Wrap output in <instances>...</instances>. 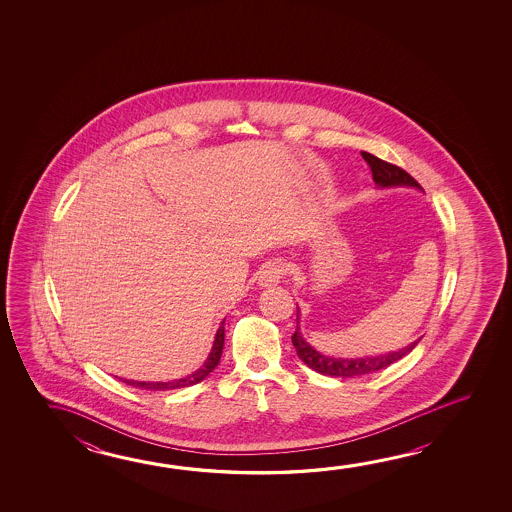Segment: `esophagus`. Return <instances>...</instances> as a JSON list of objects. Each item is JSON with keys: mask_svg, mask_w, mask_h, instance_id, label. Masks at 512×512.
Masks as SVG:
<instances>
[{"mask_svg": "<svg viewBox=\"0 0 512 512\" xmlns=\"http://www.w3.org/2000/svg\"><path fill=\"white\" fill-rule=\"evenodd\" d=\"M284 273H286V264L284 262H280V260L268 262L259 273V286H277L278 282L284 277Z\"/></svg>", "mask_w": 512, "mask_h": 512, "instance_id": "1", "label": "esophagus"}]
</instances>
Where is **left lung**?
<instances>
[{"instance_id": "8db88e82", "label": "left lung", "mask_w": 512, "mask_h": 512, "mask_svg": "<svg viewBox=\"0 0 512 512\" xmlns=\"http://www.w3.org/2000/svg\"><path fill=\"white\" fill-rule=\"evenodd\" d=\"M361 156L365 158V162L370 165L372 178L377 185V189H394V187H413V189L422 190L421 185L413 180L408 172L403 171L401 167L392 165V163L383 162L381 158H377L374 154L361 151ZM298 318H300V309L296 307V331L291 340L295 345L298 358L304 361L305 365L313 368L316 372H320L323 376L332 377H359L367 376L377 370L390 367L395 361L404 358L406 354H410L415 345L421 341H412L410 345H406L403 349L392 350L385 354H376V356H363V358H340V356H325L322 352L311 347V343L305 340L304 334L300 332L298 327Z\"/></svg>"}]
</instances>
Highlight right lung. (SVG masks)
Instances as JSON below:
<instances>
[{"mask_svg": "<svg viewBox=\"0 0 512 512\" xmlns=\"http://www.w3.org/2000/svg\"><path fill=\"white\" fill-rule=\"evenodd\" d=\"M223 345H225V320L219 325L216 332V340L212 345V350L205 359V363L192 372L189 376L180 377V379H172V381H135V379H122L127 385L135 386V388H142V390H174V388H185V386H192L203 381L208 374L219 365V359L223 354Z\"/></svg>", "mask_w": 512, "mask_h": 512, "instance_id": "right-lung-1", "label": "right lung"}]
</instances>
